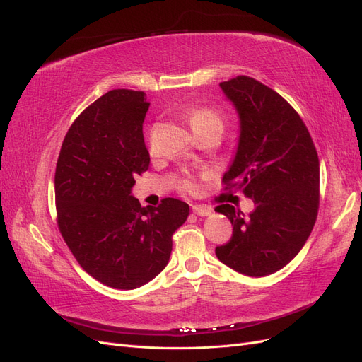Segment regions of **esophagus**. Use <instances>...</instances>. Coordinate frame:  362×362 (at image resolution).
Returning a JSON list of instances; mask_svg holds the SVG:
<instances>
[{
	"label": "esophagus",
	"mask_w": 362,
	"mask_h": 362,
	"mask_svg": "<svg viewBox=\"0 0 362 362\" xmlns=\"http://www.w3.org/2000/svg\"><path fill=\"white\" fill-rule=\"evenodd\" d=\"M192 210L198 216H210L213 213V208L208 205H192Z\"/></svg>",
	"instance_id": "34e87169"
}]
</instances>
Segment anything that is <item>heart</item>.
I'll list each match as a JSON object with an SVG mask.
<instances>
[{"label": "heart", "instance_id": "b5f03b06", "mask_svg": "<svg viewBox=\"0 0 362 362\" xmlns=\"http://www.w3.org/2000/svg\"><path fill=\"white\" fill-rule=\"evenodd\" d=\"M190 125L193 129H199L210 125H222V116L213 110V108L198 107L190 113ZM184 189L193 190L194 185L190 180H184Z\"/></svg>", "mask_w": 362, "mask_h": 362}]
</instances>
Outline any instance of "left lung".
I'll list each match as a JSON object with an SVG mask.
<instances>
[{
	"label": "left lung",
	"instance_id": "obj_1",
	"mask_svg": "<svg viewBox=\"0 0 362 362\" xmlns=\"http://www.w3.org/2000/svg\"><path fill=\"white\" fill-rule=\"evenodd\" d=\"M240 116V140L225 190L255 204L246 217L216 206L233 223V237L216 247L223 264L247 276L275 273L299 254L319 213V156L299 113L266 84L238 75L221 83Z\"/></svg>",
	"mask_w": 362,
	"mask_h": 362
}]
</instances>
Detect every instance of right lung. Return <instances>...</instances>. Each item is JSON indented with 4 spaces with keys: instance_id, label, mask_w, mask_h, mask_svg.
<instances>
[{
    "instance_id": "obj_1",
    "label": "right lung",
    "mask_w": 362,
    "mask_h": 362,
    "mask_svg": "<svg viewBox=\"0 0 362 362\" xmlns=\"http://www.w3.org/2000/svg\"><path fill=\"white\" fill-rule=\"evenodd\" d=\"M145 92L115 89L90 104L64 136L56 166L60 234L78 264L104 286L133 290L168 266L172 235L189 205L173 198L141 208L131 196L148 170Z\"/></svg>"
}]
</instances>
